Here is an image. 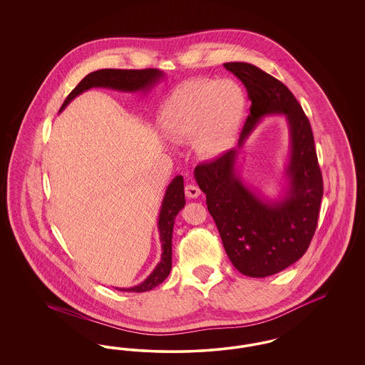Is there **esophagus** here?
<instances>
[{"instance_id": "34e87169", "label": "esophagus", "mask_w": 365, "mask_h": 365, "mask_svg": "<svg viewBox=\"0 0 365 365\" xmlns=\"http://www.w3.org/2000/svg\"><path fill=\"white\" fill-rule=\"evenodd\" d=\"M185 192H186V195H187L189 198H197V197L201 194V190H200V187L195 186V185H187V186L185 187Z\"/></svg>"}]
</instances>
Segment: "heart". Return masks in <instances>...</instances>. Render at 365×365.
Returning <instances> with one entry per match:
<instances>
[{
  "label": "heart",
  "instance_id": "heart-1",
  "mask_svg": "<svg viewBox=\"0 0 365 365\" xmlns=\"http://www.w3.org/2000/svg\"><path fill=\"white\" fill-rule=\"evenodd\" d=\"M246 115L242 88L230 79L187 81L163 101L158 120L168 138L191 140L198 156L217 158L234 145Z\"/></svg>",
  "mask_w": 365,
  "mask_h": 365
}]
</instances>
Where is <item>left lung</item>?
I'll return each mask as SVG.
<instances>
[{
    "mask_svg": "<svg viewBox=\"0 0 365 365\" xmlns=\"http://www.w3.org/2000/svg\"><path fill=\"white\" fill-rule=\"evenodd\" d=\"M252 101L238 149L195 167L194 178L207 194L209 213L227 256L246 277L265 278L299 260L312 241L323 197L312 128L293 93L277 78L249 63H226ZM282 114L291 150L281 194L271 199L242 182L236 167L242 145L267 115Z\"/></svg>",
    "mask_w": 365,
    "mask_h": 365,
    "instance_id": "8db88e82",
    "label": "left lung"
}]
</instances>
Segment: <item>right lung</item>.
<instances>
[{"label": "right lung", "mask_w": 365, "mask_h": 365, "mask_svg": "<svg viewBox=\"0 0 365 365\" xmlns=\"http://www.w3.org/2000/svg\"><path fill=\"white\" fill-rule=\"evenodd\" d=\"M165 73L163 71L149 68V70H98L86 75L79 85L75 87L61 105L60 112L67 108L73 98L85 93L93 87L112 88L123 93H148L152 87L164 79ZM186 204L183 176L178 175L168 185L158 213V235L161 242V260L155 267L152 274L142 283L133 287H116L118 290L128 293H142L155 289L163 283L171 272L173 267V231H174L175 217L183 209Z\"/></svg>", "instance_id": "1"}]
</instances>
